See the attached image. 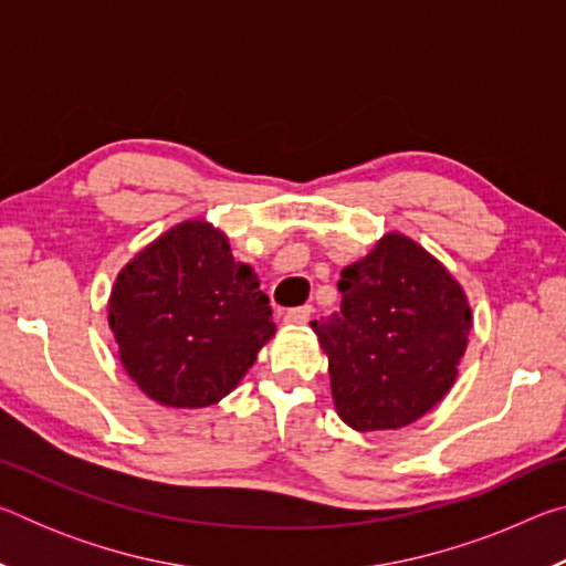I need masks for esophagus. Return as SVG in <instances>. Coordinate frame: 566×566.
<instances>
[{
	"instance_id": "34e87169",
	"label": "esophagus",
	"mask_w": 566,
	"mask_h": 566,
	"mask_svg": "<svg viewBox=\"0 0 566 566\" xmlns=\"http://www.w3.org/2000/svg\"><path fill=\"white\" fill-rule=\"evenodd\" d=\"M310 314H312V306H294V310L284 312V322L294 324V327H302V324L310 322Z\"/></svg>"
}]
</instances>
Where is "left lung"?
I'll return each instance as SVG.
<instances>
[{"mask_svg": "<svg viewBox=\"0 0 566 566\" xmlns=\"http://www.w3.org/2000/svg\"><path fill=\"white\" fill-rule=\"evenodd\" d=\"M339 312L314 319L329 359L332 397L357 432L407 427L457 379L472 310L424 247L391 232L337 282Z\"/></svg>", "mask_w": 566, "mask_h": 566, "instance_id": "1", "label": "left lung"}]
</instances>
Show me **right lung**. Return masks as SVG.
Returning <instances> with one entry per match:
<instances>
[{"instance_id":"1","label":"right lung","mask_w":566,"mask_h":566,"mask_svg":"<svg viewBox=\"0 0 566 566\" xmlns=\"http://www.w3.org/2000/svg\"><path fill=\"white\" fill-rule=\"evenodd\" d=\"M109 327L127 375L165 407L217 405L274 337L270 296L209 222H181L119 272Z\"/></svg>"}]
</instances>
